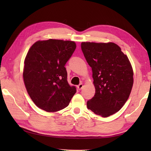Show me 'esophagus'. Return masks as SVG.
Listing matches in <instances>:
<instances>
[{"label":"esophagus","mask_w":151,"mask_h":151,"mask_svg":"<svg viewBox=\"0 0 151 151\" xmlns=\"http://www.w3.org/2000/svg\"><path fill=\"white\" fill-rule=\"evenodd\" d=\"M83 86H84V85H83V84H80L79 85L77 86V88H78V89H79V90H81V89H82Z\"/></svg>","instance_id":"obj_1"}]
</instances>
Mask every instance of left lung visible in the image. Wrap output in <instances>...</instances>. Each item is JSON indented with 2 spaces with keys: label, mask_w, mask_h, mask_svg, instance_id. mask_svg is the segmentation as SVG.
Wrapping results in <instances>:
<instances>
[{
  "label": "left lung",
  "mask_w": 151,
  "mask_h": 151,
  "mask_svg": "<svg viewBox=\"0 0 151 151\" xmlns=\"http://www.w3.org/2000/svg\"><path fill=\"white\" fill-rule=\"evenodd\" d=\"M81 48L91 67L95 94L87 102L94 114L107 117L121 110L129 99L134 71L127 56L112 42H82Z\"/></svg>",
  "instance_id": "left-lung-1"
}]
</instances>
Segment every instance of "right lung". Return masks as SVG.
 <instances>
[{"mask_svg": "<svg viewBox=\"0 0 151 151\" xmlns=\"http://www.w3.org/2000/svg\"><path fill=\"white\" fill-rule=\"evenodd\" d=\"M76 47L75 41L39 40L28 50L24 62L23 81L38 108L55 112L69 105L76 91L67 82L66 62Z\"/></svg>", "mask_w": 151, "mask_h": 151, "instance_id": "obj_1", "label": "right lung"}]
</instances>
